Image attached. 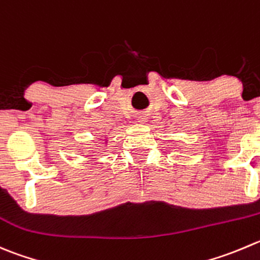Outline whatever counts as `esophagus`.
<instances>
[{"label":"esophagus","mask_w":260,"mask_h":260,"mask_svg":"<svg viewBox=\"0 0 260 260\" xmlns=\"http://www.w3.org/2000/svg\"><path fill=\"white\" fill-rule=\"evenodd\" d=\"M143 119H145V118H138V120H140V122H143Z\"/></svg>","instance_id":"1"}]
</instances>
